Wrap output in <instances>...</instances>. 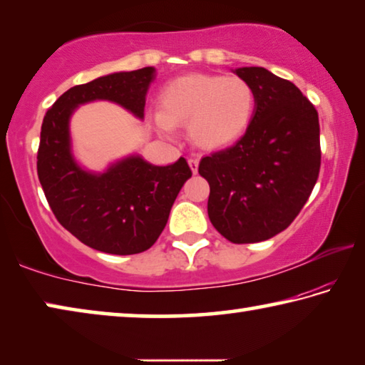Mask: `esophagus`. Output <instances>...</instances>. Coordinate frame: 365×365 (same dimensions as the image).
<instances>
[{
    "label": "esophagus",
    "mask_w": 365,
    "mask_h": 365,
    "mask_svg": "<svg viewBox=\"0 0 365 365\" xmlns=\"http://www.w3.org/2000/svg\"><path fill=\"white\" fill-rule=\"evenodd\" d=\"M188 165H190L191 172H193V174H196V172H197V165H200V159H197V158H190V159H188Z\"/></svg>",
    "instance_id": "34e87169"
}]
</instances>
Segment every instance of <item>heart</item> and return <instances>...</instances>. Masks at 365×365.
<instances>
[{
    "mask_svg": "<svg viewBox=\"0 0 365 365\" xmlns=\"http://www.w3.org/2000/svg\"><path fill=\"white\" fill-rule=\"evenodd\" d=\"M256 109L252 86L238 76L188 73L170 80L160 91L154 123L164 133L188 125L190 137L205 150H220L248 130Z\"/></svg>",
    "mask_w": 365,
    "mask_h": 365,
    "instance_id": "obj_1",
    "label": "heart"
}]
</instances>
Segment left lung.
I'll list each match as a JSON object with an SVG mask.
<instances>
[{"instance_id": "1", "label": "left lung", "mask_w": 365, "mask_h": 365, "mask_svg": "<svg viewBox=\"0 0 365 365\" xmlns=\"http://www.w3.org/2000/svg\"><path fill=\"white\" fill-rule=\"evenodd\" d=\"M256 95L255 117L237 143L201 159L211 193L207 214L228 242L257 243L285 230L312 193L320 170L314 104L264 67H240Z\"/></svg>"}]
</instances>
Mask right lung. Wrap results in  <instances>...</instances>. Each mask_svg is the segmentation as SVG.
Returning <instances> with one entry per match:
<instances>
[{"mask_svg": "<svg viewBox=\"0 0 365 365\" xmlns=\"http://www.w3.org/2000/svg\"><path fill=\"white\" fill-rule=\"evenodd\" d=\"M153 80L154 67H143L76 85L58 98L41 123L36 172L49 207L67 232L109 255H137L156 243L191 169L185 158L153 165L130 156L104 174H91L72 156L69 119L77 106L95 100L117 103L143 119Z\"/></svg>", "mask_w": 365, "mask_h": 365, "instance_id": "1", "label": "right lung"}]
</instances>
